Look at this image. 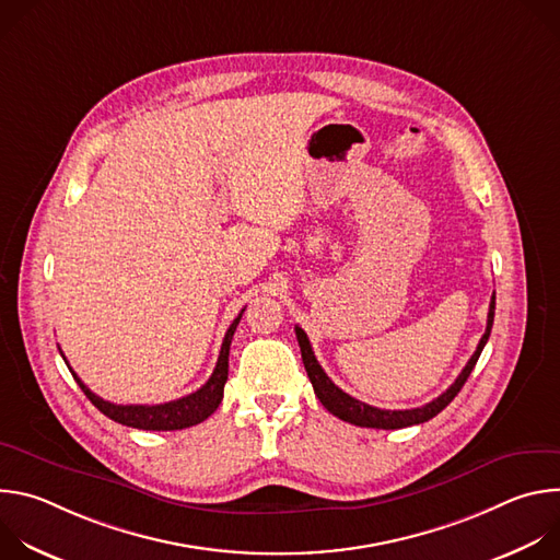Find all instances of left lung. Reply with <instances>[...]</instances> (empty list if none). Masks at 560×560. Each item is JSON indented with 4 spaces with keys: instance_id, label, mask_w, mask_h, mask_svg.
Returning <instances> with one entry per match:
<instances>
[{
    "instance_id": "8db88e82",
    "label": "left lung",
    "mask_w": 560,
    "mask_h": 560,
    "mask_svg": "<svg viewBox=\"0 0 560 560\" xmlns=\"http://www.w3.org/2000/svg\"><path fill=\"white\" fill-rule=\"evenodd\" d=\"M494 307H497V292L492 294V301H490V312H488V328H486V335L481 337V341H478L476 346V352L471 354V359L467 361V365L460 370V374L456 376V381L441 394L436 396L434 401H430L428 406L423 408H412V410H381V408H372L363 401H359V398L346 394L341 387H337L330 376L324 372V368L318 365L314 352H312V346L307 341V335L296 326L294 332H296V339H299V348H301V359H303V365H305V372L310 376V383L314 387V394L318 396V401L324 404V408L328 412H332L335 417H339L341 421H348L352 425H359V428H376V430H398V428H410V425H419V423H425L430 419H434L441 410H445L452 398L460 392V387L465 385L467 376L471 374L478 357H481L488 339H490V332H492V324H494Z\"/></svg>"
}]
</instances>
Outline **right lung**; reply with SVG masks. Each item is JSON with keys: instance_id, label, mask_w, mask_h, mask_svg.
I'll use <instances>...</instances> for the list:
<instances>
[{"instance_id": "1", "label": "right lung", "mask_w": 560, "mask_h": 560, "mask_svg": "<svg viewBox=\"0 0 560 560\" xmlns=\"http://www.w3.org/2000/svg\"><path fill=\"white\" fill-rule=\"evenodd\" d=\"M244 310L236 314L234 322L230 324L223 343H221V352L214 365V372L210 374V378L192 394L177 398V401H168V404H159V406H117L110 401H104L102 396H97L95 392H91L84 381L79 378L72 368V376L79 383V387L84 389V394L91 398V404L104 412L108 419H113L115 423L128 425V428H137V430H156V432H168V430H184L190 425H197L201 421H206L221 404L223 398V385L228 381V354H230V343H232V335L242 322ZM63 357V354H61ZM66 361V359H63ZM68 365V361H66Z\"/></svg>"}]
</instances>
